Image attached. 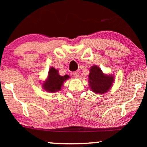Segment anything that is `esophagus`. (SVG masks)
Wrapping results in <instances>:
<instances>
[{
	"mask_svg": "<svg viewBox=\"0 0 147 147\" xmlns=\"http://www.w3.org/2000/svg\"><path fill=\"white\" fill-rule=\"evenodd\" d=\"M73 74H74V76L75 78H79L80 74H79V73H78V71H74V73H73Z\"/></svg>",
	"mask_w": 147,
	"mask_h": 147,
	"instance_id": "34e87169",
	"label": "esophagus"
}]
</instances>
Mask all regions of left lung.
I'll list each match as a JSON object with an SVG mask.
<instances>
[{"label":"left lung","mask_w":147,"mask_h":147,"mask_svg":"<svg viewBox=\"0 0 147 147\" xmlns=\"http://www.w3.org/2000/svg\"><path fill=\"white\" fill-rule=\"evenodd\" d=\"M90 86L92 91L96 94H104L112 87L114 78L112 76L105 75L98 66L94 65L90 69Z\"/></svg>","instance_id":"left-lung-1"}]
</instances>
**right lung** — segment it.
<instances>
[{"mask_svg": "<svg viewBox=\"0 0 147 147\" xmlns=\"http://www.w3.org/2000/svg\"><path fill=\"white\" fill-rule=\"evenodd\" d=\"M69 78L68 75L61 76L59 75L58 70L55 68L51 67L48 74V78L47 81L43 84V88L47 92H55L61 90V86H63V82Z\"/></svg>", "mask_w": 147, "mask_h": 147, "instance_id": "obj_1", "label": "right lung"}]
</instances>
